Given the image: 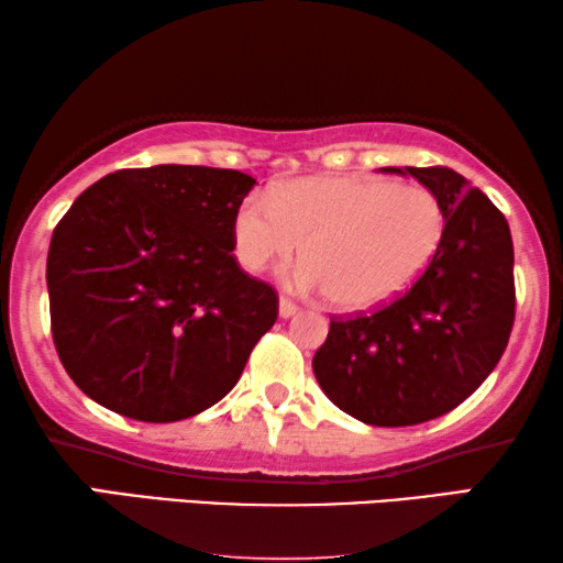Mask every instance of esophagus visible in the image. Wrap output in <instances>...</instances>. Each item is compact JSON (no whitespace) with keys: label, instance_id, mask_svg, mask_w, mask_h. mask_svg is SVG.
I'll use <instances>...</instances> for the list:
<instances>
[{"label":"esophagus","instance_id":"34e87169","mask_svg":"<svg viewBox=\"0 0 563 563\" xmlns=\"http://www.w3.org/2000/svg\"><path fill=\"white\" fill-rule=\"evenodd\" d=\"M298 306L292 300H288V298H280V302H278V313H280V318H290V316H296L298 313Z\"/></svg>","mask_w":563,"mask_h":563}]
</instances>
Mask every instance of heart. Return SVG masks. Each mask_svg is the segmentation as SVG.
<instances>
[{"label":"heart","instance_id":"b5f03b06","mask_svg":"<svg viewBox=\"0 0 563 563\" xmlns=\"http://www.w3.org/2000/svg\"><path fill=\"white\" fill-rule=\"evenodd\" d=\"M443 208L421 185L388 177H306L250 195L235 212L240 265L263 273L288 263L302 243V288H323L338 308L380 306L410 288L439 253Z\"/></svg>","mask_w":563,"mask_h":563}]
</instances>
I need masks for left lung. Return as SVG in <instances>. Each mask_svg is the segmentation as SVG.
Returning a JSON list of instances; mask_svg holds the SVG:
<instances>
[{"instance_id":"obj_1","label":"left lung","mask_w":563,"mask_h":563,"mask_svg":"<svg viewBox=\"0 0 563 563\" xmlns=\"http://www.w3.org/2000/svg\"><path fill=\"white\" fill-rule=\"evenodd\" d=\"M439 198L441 247L410 290L373 313L333 318L316 351L323 394L368 426H416L488 378L514 328V243L504 212L451 167H383Z\"/></svg>"}]
</instances>
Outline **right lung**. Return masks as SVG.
<instances>
[{
	"mask_svg": "<svg viewBox=\"0 0 563 563\" xmlns=\"http://www.w3.org/2000/svg\"><path fill=\"white\" fill-rule=\"evenodd\" d=\"M255 180L155 165L89 185L52 233L47 290L62 365L95 404L145 423L216 406L278 318L250 278L233 220Z\"/></svg>",
	"mask_w": 563,
	"mask_h": 563,
	"instance_id": "obj_1",
	"label": "right lung"
}]
</instances>
